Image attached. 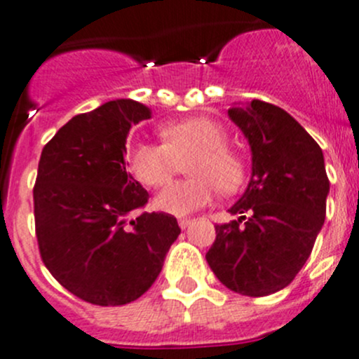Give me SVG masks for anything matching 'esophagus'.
Returning <instances> with one entry per match:
<instances>
[{
	"instance_id": "obj_1",
	"label": "esophagus",
	"mask_w": 359,
	"mask_h": 359,
	"mask_svg": "<svg viewBox=\"0 0 359 359\" xmlns=\"http://www.w3.org/2000/svg\"><path fill=\"white\" fill-rule=\"evenodd\" d=\"M191 222V219L189 217H179V226L180 228H187V224H189Z\"/></svg>"
}]
</instances>
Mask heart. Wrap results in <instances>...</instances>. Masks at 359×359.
Segmentation results:
<instances>
[{
  "mask_svg": "<svg viewBox=\"0 0 359 359\" xmlns=\"http://www.w3.org/2000/svg\"><path fill=\"white\" fill-rule=\"evenodd\" d=\"M163 144L138 142L130 152L133 175L147 187H163L189 165L191 179L172 184L158 194L161 212L186 215L212 203L217 189L231 194L245 180L243 156L228 145V131L217 121L193 117L163 124Z\"/></svg>",
  "mask_w": 359,
  "mask_h": 359,
  "instance_id": "b5f03b06",
  "label": "heart"
}]
</instances>
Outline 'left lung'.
<instances>
[{
	"instance_id": "left-lung-1",
	"label": "left lung",
	"mask_w": 359,
	"mask_h": 359,
	"mask_svg": "<svg viewBox=\"0 0 359 359\" xmlns=\"http://www.w3.org/2000/svg\"><path fill=\"white\" fill-rule=\"evenodd\" d=\"M228 116L252 151V177L215 224L207 263L228 290L266 297L291 284L309 259L326 215L330 180L318 142L272 103L252 100Z\"/></svg>"
}]
</instances>
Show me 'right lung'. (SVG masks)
Returning <instances> with one entry per match:
<instances>
[{
    "mask_svg": "<svg viewBox=\"0 0 359 359\" xmlns=\"http://www.w3.org/2000/svg\"><path fill=\"white\" fill-rule=\"evenodd\" d=\"M147 119L145 105L116 100L69 119L41 151L33 187L41 261L93 305L140 298L180 233L173 215L138 214L149 193L126 172L124 152L130 128Z\"/></svg>",
    "mask_w": 359,
    "mask_h": 359,
    "instance_id": "right-lung-1",
    "label": "right lung"
}]
</instances>
